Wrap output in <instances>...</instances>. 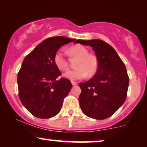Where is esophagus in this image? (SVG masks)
Segmentation results:
<instances>
[{
    "instance_id": "esophagus-1",
    "label": "esophagus",
    "mask_w": 147,
    "mask_h": 147,
    "mask_svg": "<svg viewBox=\"0 0 147 147\" xmlns=\"http://www.w3.org/2000/svg\"><path fill=\"white\" fill-rule=\"evenodd\" d=\"M72 86H75L77 85V82H73V81H72Z\"/></svg>"
}]
</instances>
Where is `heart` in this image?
Returning a JSON list of instances; mask_svg holds the SVG:
<instances>
[{
  "instance_id": "1",
  "label": "heart",
  "mask_w": 147,
  "mask_h": 147,
  "mask_svg": "<svg viewBox=\"0 0 147 147\" xmlns=\"http://www.w3.org/2000/svg\"><path fill=\"white\" fill-rule=\"evenodd\" d=\"M70 55L79 58L75 64V70H68L65 72L64 76L66 78L75 80L83 79L87 75L89 77L95 75L98 70L99 63L97 57L90 55L89 51L84 46L78 45L72 46L69 49ZM54 63L60 70L68 69V60L65 54L61 50L56 52L54 56Z\"/></svg>"
}]
</instances>
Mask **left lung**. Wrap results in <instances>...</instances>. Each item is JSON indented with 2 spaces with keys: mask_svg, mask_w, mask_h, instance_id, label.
<instances>
[{
  "mask_svg": "<svg viewBox=\"0 0 147 147\" xmlns=\"http://www.w3.org/2000/svg\"><path fill=\"white\" fill-rule=\"evenodd\" d=\"M75 43L90 45L98 60V70L84 83H79L81 109L88 117L104 119L111 117L124 104L129 77L124 62L109 43L99 39H78Z\"/></svg>",
  "mask_w": 147,
  "mask_h": 147,
  "instance_id": "8db88e82",
  "label": "left lung"
}]
</instances>
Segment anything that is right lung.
Returning a JSON list of instances; mask_svg holds the SVG:
<instances>
[{"instance_id": "obj_1", "label": "right lung", "mask_w": 147, "mask_h": 147, "mask_svg": "<svg viewBox=\"0 0 147 147\" xmlns=\"http://www.w3.org/2000/svg\"><path fill=\"white\" fill-rule=\"evenodd\" d=\"M75 39L53 36L39 43L25 57L17 76L18 96L32 115L48 119L60 112L63 99L72 85L54 63V56L62 45Z\"/></svg>"}]
</instances>
